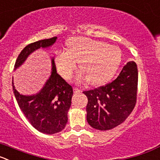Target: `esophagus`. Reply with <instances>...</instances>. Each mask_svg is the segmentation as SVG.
Masks as SVG:
<instances>
[{
  "label": "esophagus",
  "instance_id": "34e87169",
  "mask_svg": "<svg viewBox=\"0 0 160 160\" xmlns=\"http://www.w3.org/2000/svg\"><path fill=\"white\" fill-rule=\"evenodd\" d=\"M73 92H74V93H80V92H81V91L80 90V89H78V88H73Z\"/></svg>",
  "mask_w": 160,
  "mask_h": 160
}]
</instances>
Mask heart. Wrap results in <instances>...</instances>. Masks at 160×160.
<instances>
[{
    "label": "heart",
    "instance_id": "1",
    "mask_svg": "<svg viewBox=\"0 0 160 160\" xmlns=\"http://www.w3.org/2000/svg\"><path fill=\"white\" fill-rule=\"evenodd\" d=\"M67 51L55 53L54 63L60 75L68 79L77 67L81 71L76 80H87L93 86L108 82L114 77L122 62V53L117 46L84 37H73L66 42Z\"/></svg>",
    "mask_w": 160,
    "mask_h": 160
}]
</instances>
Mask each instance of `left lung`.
Returning <instances> with one entry per match:
<instances>
[{
	"instance_id": "obj_1",
	"label": "left lung",
	"mask_w": 160,
	"mask_h": 160,
	"mask_svg": "<svg viewBox=\"0 0 160 160\" xmlns=\"http://www.w3.org/2000/svg\"><path fill=\"white\" fill-rule=\"evenodd\" d=\"M138 82L137 64L129 62L111 83L83 92L88 97L87 121L92 128L109 130L127 118L136 104Z\"/></svg>"
}]
</instances>
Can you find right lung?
<instances>
[{
  "mask_svg": "<svg viewBox=\"0 0 160 160\" xmlns=\"http://www.w3.org/2000/svg\"><path fill=\"white\" fill-rule=\"evenodd\" d=\"M57 38L58 37H53L28 45L18 56L14 70L21 66L35 50L51 47ZM51 66L50 76L42 88L34 95L19 93L12 77L13 92L19 108L33 127L46 134H54L65 129L73 95L72 86L57 73L53 57L51 58Z\"/></svg>",
  "mask_w": 160,
  "mask_h": 160,
  "instance_id": "obj_1",
  "label": "right lung"
}]
</instances>
